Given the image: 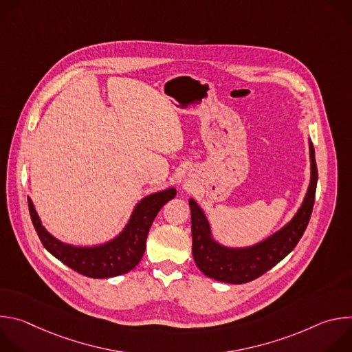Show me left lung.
I'll use <instances>...</instances> for the list:
<instances>
[{"mask_svg":"<svg viewBox=\"0 0 352 352\" xmlns=\"http://www.w3.org/2000/svg\"><path fill=\"white\" fill-rule=\"evenodd\" d=\"M311 184L304 204L294 219L280 231L249 248H227L212 238L209 221L193 199H189L192 223V254L196 266L204 274L230 284L249 283L283 261L304 235L315 204L318 167L315 150L309 142Z\"/></svg>","mask_w":352,"mask_h":352,"instance_id":"left-lung-1","label":"left lung"}]
</instances>
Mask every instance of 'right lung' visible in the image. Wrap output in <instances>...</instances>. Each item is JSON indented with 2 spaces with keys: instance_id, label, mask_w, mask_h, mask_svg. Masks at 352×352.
<instances>
[{
  "instance_id": "add662e5",
  "label": "right lung",
  "mask_w": 352,
  "mask_h": 352,
  "mask_svg": "<svg viewBox=\"0 0 352 352\" xmlns=\"http://www.w3.org/2000/svg\"><path fill=\"white\" fill-rule=\"evenodd\" d=\"M177 195L174 188L143 197L136 205L126 227L113 241L97 246L67 245L50 234L28 199L29 213L34 230L50 254L60 262L90 278H109L131 272L142 259L147 232L160 209Z\"/></svg>"
}]
</instances>
